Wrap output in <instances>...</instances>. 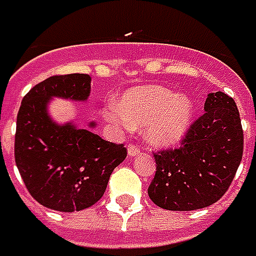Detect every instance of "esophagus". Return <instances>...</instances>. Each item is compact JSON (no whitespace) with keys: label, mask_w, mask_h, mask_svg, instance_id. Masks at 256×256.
<instances>
[{"label":"esophagus","mask_w":256,"mask_h":256,"mask_svg":"<svg viewBox=\"0 0 256 256\" xmlns=\"http://www.w3.org/2000/svg\"><path fill=\"white\" fill-rule=\"evenodd\" d=\"M141 152V145H136V144H130L128 145V155L134 156V155H138Z\"/></svg>","instance_id":"34e87169"}]
</instances>
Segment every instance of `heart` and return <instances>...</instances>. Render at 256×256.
I'll return each instance as SVG.
<instances>
[{
	"label": "heart",
	"mask_w": 256,
	"mask_h": 256,
	"mask_svg": "<svg viewBox=\"0 0 256 256\" xmlns=\"http://www.w3.org/2000/svg\"><path fill=\"white\" fill-rule=\"evenodd\" d=\"M194 114L191 100L160 85L130 90L121 101L111 102L105 118L121 130L146 125V136L155 145H171L186 132Z\"/></svg>",
	"instance_id": "1"
}]
</instances>
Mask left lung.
I'll list each match as a JSON object with an SVG mask.
<instances>
[{"instance_id": "obj_1", "label": "left lung", "mask_w": 256, "mask_h": 256, "mask_svg": "<svg viewBox=\"0 0 256 256\" xmlns=\"http://www.w3.org/2000/svg\"><path fill=\"white\" fill-rule=\"evenodd\" d=\"M204 110L181 146L154 152L156 171L148 195L160 208L194 211L215 204L241 164L244 131L235 101L221 91L212 92Z\"/></svg>"}]
</instances>
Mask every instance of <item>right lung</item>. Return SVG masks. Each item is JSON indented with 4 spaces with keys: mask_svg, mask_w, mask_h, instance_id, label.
Returning a JSON list of instances; mask_svg holds the SVG:
<instances>
[{
    "mask_svg": "<svg viewBox=\"0 0 256 256\" xmlns=\"http://www.w3.org/2000/svg\"><path fill=\"white\" fill-rule=\"evenodd\" d=\"M90 91V75H54L31 88L21 102L15 164L28 192L45 208L74 212L92 206L102 198L114 170L126 158L124 144L105 141L71 122L58 125L46 112L52 96L85 101Z\"/></svg>",
    "mask_w": 256,
    "mask_h": 256,
    "instance_id": "obj_1",
    "label": "right lung"
}]
</instances>
